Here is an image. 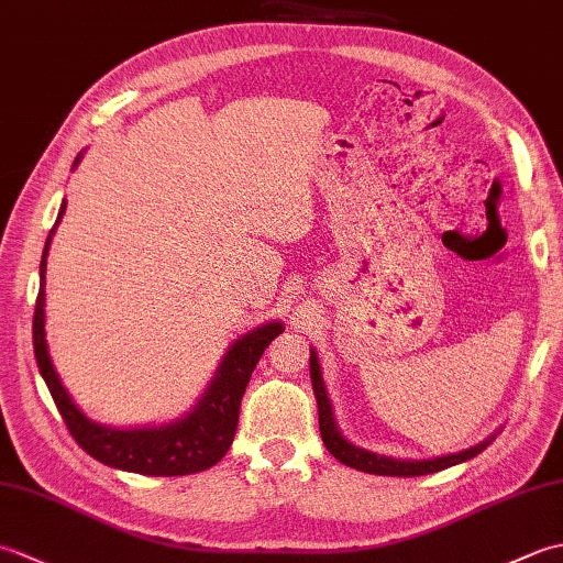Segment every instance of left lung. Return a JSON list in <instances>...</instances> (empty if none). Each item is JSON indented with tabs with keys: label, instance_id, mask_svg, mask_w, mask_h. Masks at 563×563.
<instances>
[{
	"label": "left lung",
	"instance_id": "obj_1",
	"mask_svg": "<svg viewBox=\"0 0 563 563\" xmlns=\"http://www.w3.org/2000/svg\"><path fill=\"white\" fill-rule=\"evenodd\" d=\"M309 375H312V387H314V397H317L321 440H324V445L333 454V457H336L341 464L353 466V470H357V472L377 474V476H423V474H433V472L448 470V466H454V464L476 457V454L492 445V440L496 438V433H494V435H488L486 440H482L479 445H472L470 450L440 454V457H430V460H397V457H387V454L369 452L365 448L353 445V442L341 433V428L336 423V416H333V404L329 399L324 375H321L319 355H317L314 349H309Z\"/></svg>",
	"mask_w": 563,
	"mask_h": 563
}]
</instances>
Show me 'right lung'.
Listing matches in <instances>:
<instances>
[{
  "mask_svg": "<svg viewBox=\"0 0 563 563\" xmlns=\"http://www.w3.org/2000/svg\"><path fill=\"white\" fill-rule=\"evenodd\" d=\"M79 157L71 164L77 169ZM67 208V200L59 206L55 227L47 236L43 258H41V290L38 300H35V314H33V351L35 363H38L41 375L45 379L47 389L53 394V401L57 406L59 416L67 423L71 438L77 445L89 452L93 460L113 466V470L147 474V476H184L196 474L202 470H210L218 464L227 450H230L236 421H239V404H242L244 389L251 379V373L258 363V357L266 351V345L285 331L283 321L271 319L266 324L246 331L244 336L234 339V343L227 349L224 357L220 361L214 377L200 399L190 406V409L159 426H135V428H115L103 426L93 421L84 413L75 399L69 397L63 379L55 373V365L51 361V351H47L45 341V266H47V251H51L53 234L57 230L59 220H63Z\"/></svg>",
  "mask_w": 563,
  "mask_h": 563,
  "instance_id": "obj_1",
  "label": "right lung"
}]
</instances>
